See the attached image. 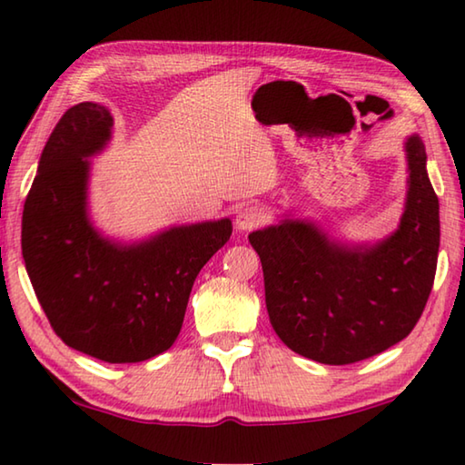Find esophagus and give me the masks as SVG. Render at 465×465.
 Returning a JSON list of instances; mask_svg holds the SVG:
<instances>
[{
  "label": "esophagus",
  "instance_id": "obj_1",
  "mask_svg": "<svg viewBox=\"0 0 465 465\" xmlns=\"http://www.w3.org/2000/svg\"><path fill=\"white\" fill-rule=\"evenodd\" d=\"M266 213L262 211L260 207H242L238 211V215H235V227H238L240 232H246V230H254L260 223H264Z\"/></svg>",
  "mask_w": 465,
  "mask_h": 465
}]
</instances>
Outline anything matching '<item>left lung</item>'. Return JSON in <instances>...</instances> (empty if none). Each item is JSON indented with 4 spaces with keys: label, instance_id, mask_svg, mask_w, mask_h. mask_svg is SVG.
I'll return each mask as SVG.
<instances>
[{
    "label": "left lung",
    "instance_id": "left-lung-1",
    "mask_svg": "<svg viewBox=\"0 0 465 465\" xmlns=\"http://www.w3.org/2000/svg\"><path fill=\"white\" fill-rule=\"evenodd\" d=\"M401 223L376 242H343L309 217L284 213L252 232L270 323L286 348L343 366L402 341L427 305L439 254V201L419 134L404 140Z\"/></svg>",
    "mask_w": 465,
    "mask_h": 465
}]
</instances>
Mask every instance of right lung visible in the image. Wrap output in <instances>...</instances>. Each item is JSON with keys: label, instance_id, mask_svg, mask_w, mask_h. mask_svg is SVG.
<instances>
[{"label": "right lung", "instance_id": "add662e5", "mask_svg": "<svg viewBox=\"0 0 465 465\" xmlns=\"http://www.w3.org/2000/svg\"><path fill=\"white\" fill-rule=\"evenodd\" d=\"M114 117L93 101L50 134L24 203L22 256L34 292L69 348L136 364L174 343L189 294L230 240V217L171 225L144 240L109 238L89 213L91 158L112 142Z\"/></svg>", "mask_w": 465, "mask_h": 465}]
</instances>
